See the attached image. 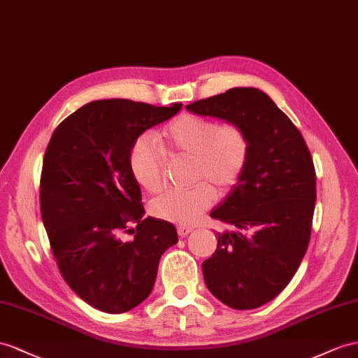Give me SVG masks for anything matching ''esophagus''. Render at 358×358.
Returning <instances> with one entry per match:
<instances>
[{
	"mask_svg": "<svg viewBox=\"0 0 358 358\" xmlns=\"http://www.w3.org/2000/svg\"><path fill=\"white\" fill-rule=\"evenodd\" d=\"M192 231H194V227H187V225H180L177 228V233L180 237H186L187 234H190Z\"/></svg>",
	"mask_w": 358,
	"mask_h": 358,
	"instance_id": "obj_1",
	"label": "esophagus"
}]
</instances>
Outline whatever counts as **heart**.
Returning <instances> with one entry per match:
<instances>
[{
	"mask_svg": "<svg viewBox=\"0 0 358 358\" xmlns=\"http://www.w3.org/2000/svg\"><path fill=\"white\" fill-rule=\"evenodd\" d=\"M160 141L163 151L172 157L194 160L192 178L204 181L187 190H166L152 199L150 208L155 217L185 225L194 224L213 204L214 187L217 194H227L237 185L251 152L250 137L241 125L219 124L194 113H182L171 121L163 128ZM128 168L143 190L155 194L162 189L164 155L148 134L134 141Z\"/></svg>",
	"mask_w": 358,
	"mask_h": 358,
	"instance_id": "1",
	"label": "heart"
}]
</instances>
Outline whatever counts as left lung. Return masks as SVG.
Returning a JSON list of instances; mask_svg holds the SVG:
<instances>
[{
    "mask_svg": "<svg viewBox=\"0 0 358 358\" xmlns=\"http://www.w3.org/2000/svg\"><path fill=\"white\" fill-rule=\"evenodd\" d=\"M186 108L241 125L250 137L243 176L210 212L233 230L217 233L203 273L225 306L257 308L287 286L307 251L316 203L313 159L287 115L255 87H233Z\"/></svg>",
    "mask_w": 358,
    "mask_h": 358,
    "instance_id": "left-lung-1",
    "label": "left lung"
}]
</instances>
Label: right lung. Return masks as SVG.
Wrapping results in <instances>:
<instances>
[{"mask_svg": "<svg viewBox=\"0 0 358 358\" xmlns=\"http://www.w3.org/2000/svg\"><path fill=\"white\" fill-rule=\"evenodd\" d=\"M181 107L92 101L54 130L45 151L41 213L52 255L68 286L106 313H125L148 298L160 257L178 242L171 222L143 217L128 155L145 130ZM125 232L134 239L124 241Z\"/></svg>", "mask_w": 358, "mask_h": 358, "instance_id": "right-lung-1", "label": "right lung"}]
</instances>
